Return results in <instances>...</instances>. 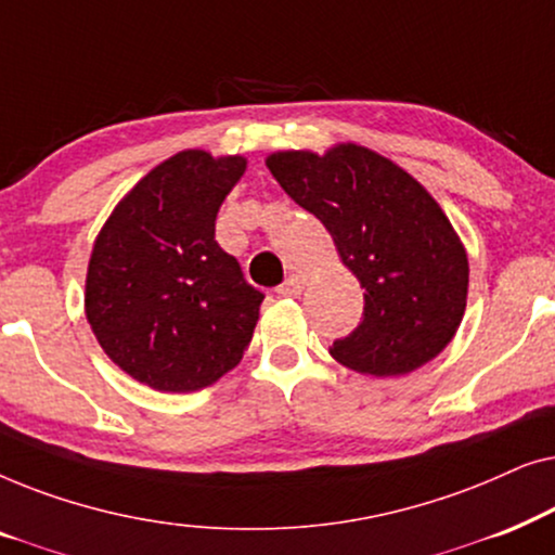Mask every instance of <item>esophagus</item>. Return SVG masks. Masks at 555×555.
Instances as JSON below:
<instances>
[{"label":"esophagus","instance_id":"esophagus-1","mask_svg":"<svg viewBox=\"0 0 555 555\" xmlns=\"http://www.w3.org/2000/svg\"><path fill=\"white\" fill-rule=\"evenodd\" d=\"M302 287H306V278H300V275H291L285 280L283 285L278 287V295L280 298H298V295L302 293Z\"/></svg>","mask_w":555,"mask_h":555}]
</instances>
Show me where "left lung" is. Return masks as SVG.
<instances>
[{
	"mask_svg": "<svg viewBox=\"0 0 555 555\" xmlns=\"http://www.w3.org/2000/svg\"><path fill=\"white\" fill-rule=\"evenodd\" d=\"M268 169L315 215L359 278L363 318L331 356L369 376H401L450 344L467 306V253L420 181L376 151H278Z\"/></svg>",
	"mask_w": 555,
	"mask_h": 555,
	"instance_id": "8db88e82",
	"label": "left lung"
}]
</instances>
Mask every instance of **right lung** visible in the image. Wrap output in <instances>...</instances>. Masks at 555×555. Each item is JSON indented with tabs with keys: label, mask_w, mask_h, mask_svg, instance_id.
<instances>
[{
	"label": "right lung",
	"mask_w": 555,
	"mask_h": 555,
	"mask_svg": "<svg viewBox=\"0 0 555 555\" xmlns=\"http://www.w3.org/2000/svg\"><path fill=\"white\" fill-rule=\"evenodd\" d=\"M247 162L189 149L151 169L95 237L86 315L108 359L156 391L186 393L237 366L264 295L215 240Z\"/></svg>",
	"instance_id": "add662e5"
}]
</instances>
